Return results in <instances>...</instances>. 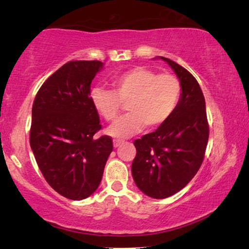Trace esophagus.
<instances>
[{"label":"esophagus","instance_id":"1","mask_svg":"<svg viewBox=\"0 0 249 249\" xmlns=\"http://www.w3.org/2000/svg\"><path fill=\"white\" fill-rule=\"evenodd\" d=\"M122 144H123V142L120 141V140H114V141H113V146H114V148H117V147H119Z\"/></svg>","mask_w":249,"mask_h":249}]
</instances>
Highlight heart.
<instances>
[{"label":"heart","mask_w":249,"mask_h":249,"mask_svg":"<svg viewBox=\"0 0 249 249\" xmlns=\"http://www.w3.org/2000/svg\"><path fill=\"white\" fill-rule=\"evenodd\" d=\"M112 90L94 88L90 101L105 121H113L120 113L121 103L128 114L120 117L107 128L114 138H127L144 128L154 129L174 114L181 95V84L175 75L135 67L112 80Z\"/></svg>","instance_id":"heart-1"}]
</instances>
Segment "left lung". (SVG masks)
<instances>
[{"label": "left lung", "mask_w": 249, "mask_h": 249, "mask_svg": "<svg viewBox=\"0 0 249 249\" xmlns=\"http://www.w3.org/2000/svg\"><path fill=\"white\" fill-rule=\"evenodd\" d=\"M181 84L174 114L155 130L134 142L132 175L138 189L154 199H166L190 182L203 161L209 140L204 95L187 69L165 57Z\"/></svg>", "instance_id": "1"}]
</instances>
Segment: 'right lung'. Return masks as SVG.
<instances>
[{
    "label": "right lung",
    "instance_id": "right-lung-1",
    "mask_svg": "<svg viewBox=\"0 0 249 249\" xmlns=\"http://www.w3.org/2000/svg\"><path fill=\"white\" fill-rule=\"evenodd\" d=\"M98 60L69 61L46 80L32 108L29 142L48 184L70 200L93 195L113 150L90 101L91 83L103 68Z\"/></svg>",
    "mask_w": 249,
    "mask_h": 249
}]
</instances>
